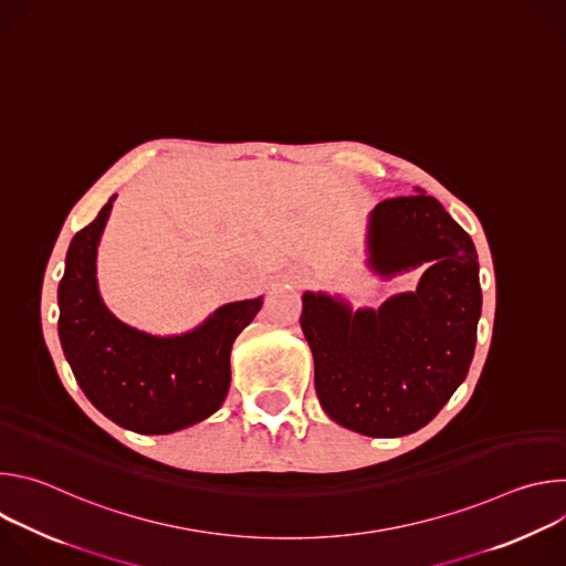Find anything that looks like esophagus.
Returning <instances> with one entry per match:
<instances>
[{
    "mask_svg": "<svg viewBox=\"0 0 566 566\" xmlns=\"http://www.w3.org/2000/svg\"><path fill=\"white\" fill-rule=\"evenodd\" d=\"M306 282V277L304 275H297V284H304Z\"/></svg>",
    "mask_w": 566,
    "mask_h": 566,
    "instance_id": "1",
    "label": "esophagus"
}]
</instances>
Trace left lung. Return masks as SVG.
Segmentation results:
<instances>
[{
    "label": "left lung",
    "mask_w": 566,
    "mask_h": 566,
    "mask_svg": "<svg viewBox=\"0 0 566 566\" xmlns=\"http://www.w3.org/2000/svg\"><path fill=\"white\" fill-rule=\"evenodd\" d=\"M423 264L417 291L396 293L378 308L354 311L322 291L302 295L317 400L347 430L412 434L468 374L481 315L476 251L446 208L417 188L369 212L367 266L389 280Z\"/></svg>",
    "instance_id": "1"
}]
</instances>
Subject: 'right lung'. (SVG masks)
<instances>
[{
  "label": "right lung",
  "instance_id": "right-lung-1",
  "mask_svg": "<svg viewBox=\"0 0 566 566\" xmlns=\"http://www.w3.org/2000/svg\"><path fill=\"white\" fill-rule=\"evenodd\" d=\"M116 195L71 239L57 286V334L71 371L107 419L138 434H170L214 415L230 387V349L264 297L219 306L179 336H151L101 297L96 258Z\"/></svg>",
  "mask_w": 566,
  "mask_h": 566
}]
</instances>
